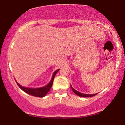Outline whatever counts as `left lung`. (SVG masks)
<instances>
[{
    "instance_id": "left-lung-1",
    "label": "left lung",
    "mask_w": 125,
    "mask_h": 125,
    "mask_svg": "<svg viewBox=\"0 0 125 125\" xmlns=\"http://www.w3.org/2000/svg\"><path fill=\"white\" fill-rule=\"evenodd\" d=\"M71 87L72 89H73V92L75 93V94H77V95L80 96V97H92V96H94L97 94H82V93H80L79 92H78V91H77L76 90H75L73 88V87H72L71 85Z\"/></svg>"
}]
</instances>
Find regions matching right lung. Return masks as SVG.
I'll use <instances>...</instances> for the list:
<instances>
[{"instance_id":"1","label":"right lung","mask_w":125,"mask_h":125,"mask_svg":"<svg viewBox=\"0 0 125 125\" xmlns=\"http://www.w3.org/2000/svg\"><path fill=\"white\" fill-rule=\"evenodd\" d=\"M59 70V69L56 70V71L54 72L53 75H52V80L50 82V83L47 84V85L45 86V87L38 88H25L24 87L20 85L18 83H17V84L18 86L20 87V89H21L22 91H24V92L27 93L28 94H30V95L35 96V97H43L47 93L49 92V91H50L51 87H52V83H53V80L54 79V77H55L56 73H58Z\"/></svg>"}]
</instances>
